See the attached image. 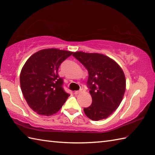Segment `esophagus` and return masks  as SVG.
<instances>
[{
  "label": "esophagus",
  "instance_id": "esophagus-1",
  "mask_svg": "<svg viewBox=\"0 0 155 155\" xmlns=\"http://www.w3.org/2000/svg\"><path fill=\"white\" fill-rule=\"evenodd\" d=\"M82 93V90H80V91H75L74 92V94H78Z\"/></svg>",
  "mask_w": 155,
  "mask_h": 155
}]
</instances>
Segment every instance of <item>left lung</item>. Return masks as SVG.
I'll list each match as a JSON object with an SVG mask.
<instances>
[{
    "label": "left lung",
    "instance_id": "obj_1",
    "mask_svg": "<svg viewBox=\"0 0 155 155\" xmlns=\"http://www.w3.org/2000/svg\"><path fill=\"white\" fill-rule=\"evenodd\" d=\"M87 69V84L93 103L84 108L87 117L93 120L108 117L119 107L126 90V78L123 69L107 56L81 51L73 53Z\"/></svg>",
    "mask_w": 155,
    "mask_h": 155
}]
</instances>
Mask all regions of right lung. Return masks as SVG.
<instances>
[{"label": "right lung", "mask_w": 155, "mask_h": 155, "mask_svg": "<svg viewBox=\"0 0 155 155\" xmlns=\"http://www.w3.org/2000/svg\"><path fill=\"white\" fill-rule=\"evenodd\" d=\"M73 52L46 48L29 57L20 74L21 91L31 109L42 116L57 113L70 94L62 88L58 68Z\"/></svg>", "instance_id": "obj_1"}]
</instances>
